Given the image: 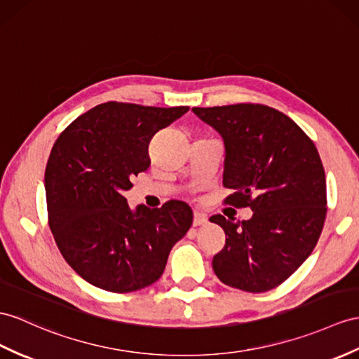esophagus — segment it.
<instances>
[{
	"label": "esophagus",
	"instance_id": "esophagus-1",
	"mask_svg": "<svg viewBox=\"0 0 359 359\" xmlns=\"http://www.w3.org/2000/svg\"><path fill=\"white\" fill-rule=\"evenodd\" d=\"M208 222V219H207V216L205 215H203V213H195L194 215V226H201V225H205Z\"/></svg>",
	"mask_w": 359,
	"mask_h": 359
}]
</instances>
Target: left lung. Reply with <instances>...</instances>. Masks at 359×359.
<instances>
[{
	"instance_id": "1",
	"label": "left lung",
	"mask_w": 359,
	"mask_h": 359,
	"mask_svg": "<svg viewBox=\"0 0 359 359\" xmlns=\"http://www.w3.org/2000/svg\"><path fill=\"white\" fill-rule=\"evenodd\" d=\"M222 137L226 204L250 207L248 221L210 217L225 231L213 271L225 285L265 292L294 274L316 248L326 217V178L312 140L265 104L191 108Z\"/></svg>"
}]
</instances>
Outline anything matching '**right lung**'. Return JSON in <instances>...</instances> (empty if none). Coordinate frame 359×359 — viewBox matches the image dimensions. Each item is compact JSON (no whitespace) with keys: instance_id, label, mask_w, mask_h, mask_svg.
<instances>
[{"instance_id":"add662e5","label":"right lung","mask_w":359,"mask_h":359,"mask_svg":"<svg viewBox=\"0 0 359 359\" xmlns=\"http://www.w3.org/2000/svg\"><path fill=\"white\" fill-rule=\"evenodd\" d=\"M187 111L108 102L77 117L56 140L43 180L48 222L83 280L133 292L161 277L194 212L182 201L133 210L123 194L133 187L130 178L149 168L152 137Z\"/></svg>"}]
</instances>
